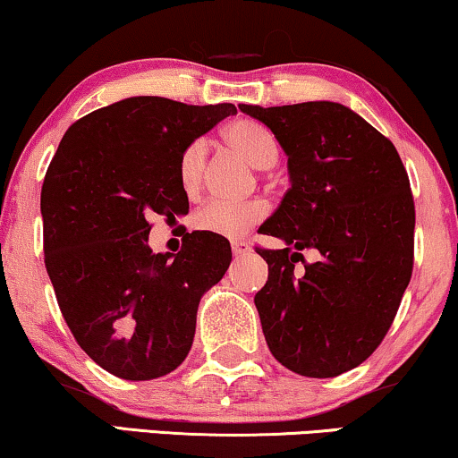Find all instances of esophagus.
Returning a JSON list of instances; mask_svg holds the SVG:
<instances>
[{
  "label": "esophagus",
  "instance_id": "esophagus-1",
  "mask_svg": "<svg viewBox=\"0 0 458 458\" xmlns=\"http://www.w3.org/2000/svg\"><path fill=\"white\" fill-rule=\"evenodd\" d=\"M231 250H233L235 257H243V254L250 252V243L243 242V240H235V242H231Z\"/></svg>",
  "mask_w": 458,
  "mask_h": 458
}]
</instances>
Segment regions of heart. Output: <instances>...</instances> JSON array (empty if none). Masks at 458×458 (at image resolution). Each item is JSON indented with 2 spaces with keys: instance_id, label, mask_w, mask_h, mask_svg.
<instances>
[{
  "instance_id": "b5f03b06",
  "label": "heart",
  "mask_w": 458,
  "mask_h": 458,
  "mask_svg": "<svg viewBox=\"0 0 458 458\" xmlns=\"http://www.w3.org/2000/svg\"><path fill=\"white\" fill-rule=\"evenodd\" d=\"M225 140L235 153L252 164L254 168H271L277 162V142L271 132L250 120H240L225 128ZM208 142L206 139H195L185 147L178 159V181L185 193H195L201 185L206 168ZM267 216L265 199L227 201L210 199L195 212V227L204 233L221 237H242L254 225Z\"/></svg>"
}]
</instances>
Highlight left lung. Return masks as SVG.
<instances>
[{
    "instance_id": "1",
    "label": "left lung",
    "mask_w": 458,
    "mask_h": 458,
    "mask_svg": "<svg viewBox=\"0 0 458 458\" xmlns=\"http://www.w3.org/2000/svg\"><path fill=\"white\" fill-rule=\"evenodd\" d=\"M276 134L290 189L260 233L269 265L254 296L273 358L301 377L352 370L381 345L414 265V199L394 142L345 105H240ZM302 250H318L307 264ZM301 262L306 271L293 267Z\"/></svg>"
}]
</instances>
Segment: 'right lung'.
<instances>
[{
  "mask_svg": "<svg viewBox=\"0 0 458 458\" xmlns=\"http://www.w3.org/2000/svg\"><path fill=\"white\" fill-rule=\"evenodd\" d=\"M233 113L231 103L123 98L77 120L47 165V276L77 345L115 377L151 381L181 366L199 299L229 269V242L204 231L156 254L149 218L187 215L181 153Z\"/></svg>",
  "mask_w": 458,
  "mask_h": 458,
  "instance_id": "right-lung-1",
  "label": "right lung"
}]
</instances>
